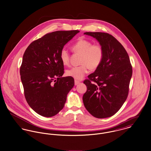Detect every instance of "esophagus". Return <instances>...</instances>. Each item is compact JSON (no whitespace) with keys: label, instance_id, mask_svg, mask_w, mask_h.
Returning <instances> with one entry per match:
<instances>
[{"label":"esophagus","instance_id":"obj_1","mask_svg":"<svg viewBox=\"0 0 151 151\" xmlns=\"http://www.w3.org/2000/svg\"><path fill=\"white\" fill-rule=\"evenodd\" d=\"M74 82H75V85H78L80 83L79 81H77V80H75Z\"/></svg>","mask_w":151,"mask_h":151}]
</instances>
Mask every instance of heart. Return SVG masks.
<instances>
[{
    "label": "heart",
    "instance_id": "1",
    "mask_svg": "<svg viewBox=\"0 0 151 151\" xmlns=\"http://www.w3.org/2000/svg\"><path fill=\"white\" fill-rule=\"evenodd\" d=\"M71 49L77 54H81L80 59L81 65L73 67L66 71V74L76 80H81L88 72L89 69H97L101 64L103 56L104 50L99 44H93L91 41L80 39L74 43ZM60 58L62 64L68 66L70 63L69 51L63 48L60 53Z\"/></svg>",
    "mask_w": 151,
    "mask_h": 151
}]
</instances>
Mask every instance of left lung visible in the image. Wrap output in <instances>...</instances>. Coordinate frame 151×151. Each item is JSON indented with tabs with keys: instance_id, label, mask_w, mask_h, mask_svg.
Returning a JSON list of instances; mask_svg holds the SVG:
<instances>
[{
	"instance_id": "left-lung-1",
	"label": "left lung",
	"mask_w": 151,
	"mask_h": 151,
	"mask_svg": "<svg viewBox=\"0 0 151 151\" xmlns=\"http://www.w3.org/2000/svg\"><path fill=\"white\" fill-rule=\"evenodd\" d=\"M96 39L104 50L100 66L83 83L87 87L83 102L88 111L97 118L114 115L126 101L132 67L123 45L107 33L85 32Z\"/></svg>"
}]
</instances>
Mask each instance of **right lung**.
Segmentation results:
<instances>
[{
	"label": "right lung",
	"mask_w": 151,
	"mask_h": 151,
	"mask_svg": "<svg viewBox=\"0 0 151 151\" xmlns=\"http://www.w3.org/2000/svg\"><path fill=\"white\" fill-rule=\"evenodd\" d=\"M80 31H56L33 41L25 50L20 68L24 95L29 106L44 117L56 115L64 107L74 85L71 77H62L60 53Z\"/></svg>",
	"instance_id": "obj_1"
}]
</instances>
